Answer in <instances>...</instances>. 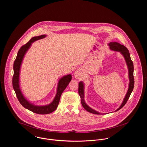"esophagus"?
<instances>
[{
    "label": "esophagus",
    "mask_w": 147,
    "mask_h": 147,
    "mask_svg": "<svg viewBox=\"0 0 147 147\" xmlns=\"http://www.w3.org/2000/svg\"><path fill=\"white\" fill-rule=\"evenodd\" d=\"M74 76L76 79H79L81 76V71L80 69H76L74 72Z\"/></svg>",
    "instance_id": "1"
}]
</instances>
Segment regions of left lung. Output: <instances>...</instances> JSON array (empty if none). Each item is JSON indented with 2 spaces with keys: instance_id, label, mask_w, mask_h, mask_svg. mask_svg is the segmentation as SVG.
Listing matches in <instances>:
<instances>
[{
  "instance_id": "left-lung-1",
  "label": "left lung",
  "mask_w": 147,
  "mask_h": 147,
  "mask_svg": "<svg viewBox=\"0 0 147 147\" xmlns=\"http://www.w3.org/2000/svg\"><path fill=\"white\" fill-rule=\"evenodd\" d=\"M108 45L109 46V49L113 51L119 52L123 56L127 66L128 68V72H129V88L127 92V93L126 94L122 103H121L120 106L118 108L115 112L120 110L121 108L123 107L125 104L126 103L127 100L129 99L130 94L132 93L133 90L134 86V65L133 61L130 58V54L126 47H125L124 45H121L120 43L117 42H111L108 44ZM84 84L82 81H80L79 83V94L80 95L81 98V102L83 107L89 112H90L92 113L95 114V115H101L102 113L94 110L92 108L89 107L85 102L84 99ZM103 114H106V113H103Z\"/></svg>"
}]
</instances>
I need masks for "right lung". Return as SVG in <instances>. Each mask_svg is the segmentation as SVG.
I'll list each match as a JSON object with an SVG mask.
<instances>
[{
	"mask_svg": "<svg viewBox=\"0 0 147 147\" xmlns=\"http://www.w3.org/2000/svg\"><path fill=\"white\" fill-rule=\"evenodd\" d=\"M47 36L46 35H41L40 36H35L31 38L30 40L25 45H23L18 51L16 58L14 62V74L12 79V84L14 90L17 95V97L23 107H25L30 111L40 115L49 114L54 111L58 106L61 94L63 92L65 89L66 88L69 82L72 79L71 74H68L61 78L58 83L57 93L54 98L53 101L49 105L44 106L35 105L30 101H28L24 94L20 88V75L21 65L24 58L25 54L30 49L32 45V43L36 40L43 39Z\"/></svg>",
	"mask_w": 147,
	"mask_h": 147,
	"instance_id": "right-lung-1",
	"label": "right lung"
}]
</instances>
